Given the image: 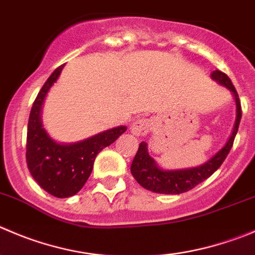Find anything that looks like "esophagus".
I'll use <instances>...</instances> for the list:
<instances>
[{"label": "esophagus", "mask_w": 255, "mask_h": 255, "mask_svg": "<svg viewBox=\"0 0 255 255\" xmlns=\"http://www.w3.org/2000/svg\"><path fill=\"white\" fill-rule=\"evenodd\" d=\"M151 128V123L147 119H139L131 125V132L135 136H145Z\"/></svg>", "instance_id": "esophagus-1"}]
</instances>
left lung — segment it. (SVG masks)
Wrapping results in <instances>:
<instances>
[{
	"instance_id": "8db88e82",
	"label": "left lung",
	"mask_w": 255,
	"mask_h": 255,
	"mask_svg": "<svg viewBox=\"0 0 255 255\" xmlns=\"http://www.w3.org/2000/svg\"><path fill=\"white\" fill-rule=\"evenodd\" d=\"M210 77L222 86L229 89L234 96L235 105H237V118H235V123L229 139L227 140L224 146L217 154L213 155L209 160H207L204 164L194 166V168L178 169V170H165V169L160 168L156 161L147 152V144L142 141L139 145V149H137L136 155L132 160L131 168H130L132 176L142 188L159 194L185 193L198 184L207 180L210 175H213L222 165L225 157L228 156L233 146V142H234L235 135L238 132L239 123L242 119L241 101H239L238 93L228 75L219 70H215L212 72Z\"/></svg>"
}]
</instances>
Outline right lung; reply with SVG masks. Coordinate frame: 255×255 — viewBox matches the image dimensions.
I'll return each instance as SVG.
<instances>
[{"label": "right lung", "mask_w": 255, "mask_h": 255, "mask_svg": "<svg viewBox=\"0 0 255 255\" xmlns=\"http://www.w3.org/2000/svg\"><path fill=\"white\" fill-rule=\"evenodd\" d=\"M64 66L57 67L40 90L31 109L26 141V161L31 175L43 190L56 198L79 193L93 171L99 152L126 131V126H118L72 144H61L50 137L43 129L41 111Z\"/></svg>", "instance_id": "obj_1"}]
</instances>
